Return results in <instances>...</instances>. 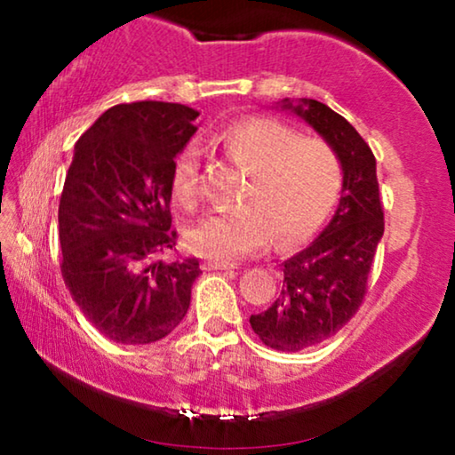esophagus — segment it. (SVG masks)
<instances>
[{"mask_svg": "<svg viewBox=\"0 0 455 455\" xmlns=\"http://www.w3.org/2000/svg\"><path fill=\"white\" fill-rule=\"evenodd\" d=\"M204 269H209V271H232V269H238V265L226 263V260H207V263H204Z\"/></svg>", "mask_w": 455, "mask_h": 455, "instance_id": "34e87169", "label": "esophagus"}]
</instances>
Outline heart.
<instances>
[{"label":"heart","instance_id":"heart-1","mask_svg":"<svg viewBox=\"0 0 455 455\" xmlns=\"http://www.w3.org/2000/svg\"><path fill=\"white\" fill-rule=\"evenodd\" d=\"M226 157L248 172L238 209L217 211L188 232V246L213 260H238L275 240L302 244L325 226L344 188V165L331 142L304 136L273 117H244L217 136ZM172 190L184 207L201 201V157L184 148L172 172Z\"/></svg>","mask_w":455,"mask_h":455}]
</instances>
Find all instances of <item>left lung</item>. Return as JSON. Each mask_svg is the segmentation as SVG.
I'll return each mask as SVG.
<instances>
[{
	"instance_id": "obj_1",
	"label": "left lung",
	"mask_w": 455,
	"mask_h": 455,
	"mask_svg": "<svg viewBox=\"0 0 455 455\" xmlns=\"http://www.w3.org/2000/svg\"><path fill=\"white\" fill-rule=\"evenodd\" d=\"M323 139L338 148L344 165L339 207L323 234L296 257L283 260V290L265 313L251 316L265 346L298 352L333 338L363 307L379 240L385 232L377 161L346 117L325 103L285 101Z\"/></svg>"
}]
</instances>
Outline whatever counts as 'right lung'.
<instances>
[{
    "instance_id": "add662e5",
    "label": "right lung",
    "mask_w": 455,
    "mask_h": 455,
    "mask_svg": "<svg viewBox=\"0 0 455 455\" xmlns=\"http://www.w3.org/2000/svg\"><path fill=\"white\" fill-rule=\"evenodd\" d=\"M198 111L134 101L76 142L60 198L61 277L86 319L117 344H153L188 313L198 259L173 260L172 172Z\"/></svg>"
}]
</instances>
